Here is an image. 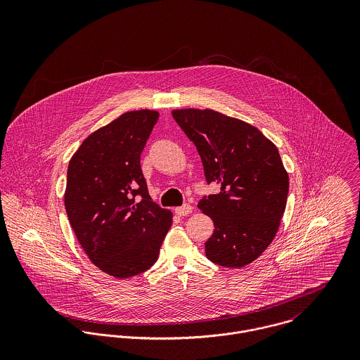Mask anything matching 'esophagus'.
<instances>
[{
  "label": "esophagus",
  "mask_w": 360,
  "mask_h": 360,
  "mask_svg": "<svg viewBox=\"0 0 360 360\" xmlns=\"http://www.w3.org/2000/svg\"><path fill=\"white\" fill-rule=\"evenodd\" d=\"M174 212L179 214V216H187L193 212V206L188 205V204H184L183 206H179L174 209Z\"/></svg>",
  "instance_id": "obj_1"
}]
</instances>
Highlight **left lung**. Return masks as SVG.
I'll list each match as a JSON object with an SVG mask.
<instances>
[{"mask_svg":"<svg viewBox=\"0 0 360 360\" xmlns=\"http://www.w3.org/2000/svg\"><path fill=\"white\" fill-rule=\"evenodd\" d=\"M172 115L201 156L206 181L220 191L198 207L214 230L206 257L224 267H244L274 240L287 205L288 173L277 147L255 126L213 109H173Z\"/></svg>","mask_w":360,"mask_h":360,"instance_id":"1","label":"left lung"}]
</instances>
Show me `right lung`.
<instances>
[{"label": "right lung", "instance_id": "obj_1", "mask_svg": "<svg viewBox=\"0 0 360 360\" xmlns=\"http://www.w3.org/2000/svg\"><path fill=\"white\" fill-rule=\"evenodd\" d=\"M158 117L153 109L122 113L91 133L68 166L63 198L75 236L100 270L122 280L154 264L173 220L151 200L140 166Z\"/></svg>", "mask_w": 360, "mask_h": 360}]
</instances>
